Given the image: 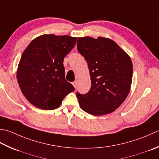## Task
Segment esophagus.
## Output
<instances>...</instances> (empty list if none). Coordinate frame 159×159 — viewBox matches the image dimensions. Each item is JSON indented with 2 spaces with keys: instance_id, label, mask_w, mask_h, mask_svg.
<instances>
[{
  "instance_id": "esophagus-1",
  "label": "esophagus",
  "mask_w": 159,
  "mask_h": 159,
  "mask_svg": "<svg viewBox=\"0 0 159 159\" xmlns=\"http://www.w3.org/2000/svg\"><path fill=\"white\" fill-rule=\"evenodd\" d=\"M72 85H73V86L74 87V88H76V81H74V82H73L72 83Z\"/></svg>"
}]
</instances>
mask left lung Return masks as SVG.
I'll use <instances>...</instances> for the list:
<instances>
[{
	"mask_svg": "<svg viewBox=\"0 0 159 159\" xmlns=\"http://www.w3.org/2000/svg\"><path fill=\"white\" fill-rule=\"evenodd\" d=\"M77 49L88 63L92 82L87 94L77 92L80 108L94 116L113 112L131 88L133 65L129 56L114 40L104 37H80Z\"/></svg>",
	"mask_w": 159,
	"mask_h": 159,
	"instance_id": "left-lung-1",
	"label": "left lung"
}]
</instances>
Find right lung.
Listing matches in <instances>:
<instances>
[{"instance_id": "right-lung-1", "label": "right lung", "mask_w": 159, "mask_h": 159, "mask_svg": "<svg viewBox=\"0 0 159 159\" xmlns=\"http://www.w3.org/2000/svg\"><path fill=\"white\" fill-rule=\"evenodd\" d=\"M76 37L44 34L34 39L23 52L16 78L21 92L34 106L41 110L58 108L74 91L65 79L63 60L74 48Z\"/></svg>"}]
</instances>
